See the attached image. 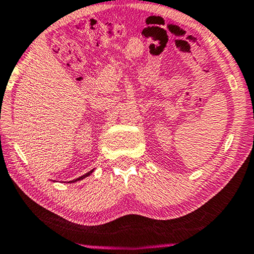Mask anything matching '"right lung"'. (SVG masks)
<instances>
[{
    "instance_id": "obj_1",
    "label": "right lung",
    "mask_w": 254,
    "mask_h": 254,
    "mask_svg": "<svg viewBox=\"0 0 254 254\" xmlns=\"http://www.w3.org/2000/svg\"><path fill=\"white\" fill-rule=\"evenodd\" d=\"M95 170V169H93ZM93 170H91V171H89L88 173H85V175H83L82 177H79V178H76V179H74V180H70V182H68L69 184H71V183H76V182H78V180H82V179H84L85 177H89L90 175H91V173L93 172Z\"/></svg>"
}]
</instances>
